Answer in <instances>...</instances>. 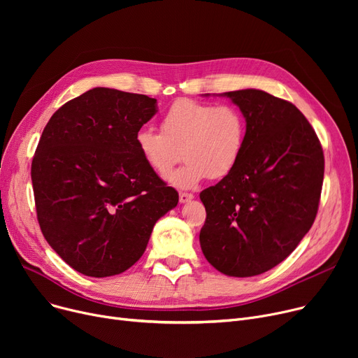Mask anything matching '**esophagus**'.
<instances>
[{
  "mask_svg": "<svg viewBox=\"0 0 358 358\" xmlns=\"http://www.w3.org/2000/svg\"><path fill=\"white\" fill-rule=\"evenodd\" d=\"M193 197L192 193H180V203H189Z\"/></svg>",
  "mask_w": 358,
  "mask_h": 358,
  "instance_id": "obj_1",
  "label": "esophagus"
}]
</instances>
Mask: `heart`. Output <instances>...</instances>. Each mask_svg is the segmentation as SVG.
I'll list each match as a JSON object with an SVG mask.
<instances>
[{
	"label": "heart",
	"instance_id": "1",
	"mask_svg": "<svg viewBox=\"0 0 358 358\" xmlns=\"http://www.w3.org/2000/svg\"><path fill=\"white\" fill-rule=\"evenodd\" d=\"M247 141V122L229 104L178 99L161 119V131L142 127L135 146L143 162L157 176L171 171L181 158L185 164L168 176L177 189H196L206 178L229 176L241 161Z\"/></svg>",
	"mask_w": 358,
	"mask_h": 358
}]
</instances>
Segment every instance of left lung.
I'll list each match as a JSON object with an SVG mask.
<instances>
[{
	"mask_svg": "<svg viewBox=\"0 0 358 358\" xmlns=\"http://www.w3.org/2000/svg\"><path fill=\"white\" fill-rule=\"evenodd\" d=\"M247 122L239 164L200 193L206 222L200 247L232 277L266 273L309 232L324 181V150L300 110L261 90L223 92Z\"/></svg>",
	"mask_w": 358,
	"mask_h": 358,
	"instance_id": "1",
	"label": "left lung"
}]
</instances>
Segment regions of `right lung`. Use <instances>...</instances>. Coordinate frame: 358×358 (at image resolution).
Listing matches in <instances>:
<instances>
[{
	"label": "right lung",
	"instance_id": "add662e5",
	"mask_svg": "<svg viewBox=\"0 0 358 358\" xmlns=\"http://www.w3.org/2000/svg\"><path fill=\"white\" fill-rule=\"evenodd\" d=\"M157 111L155 99L97 87L56 110L43 129L31 162L37 220L53 251L84 275L130 268L157 220L178 203L135 146Z\"/></svg>",
	"mask_w": 358,
	"mask_h": 358
}]
</instances>
